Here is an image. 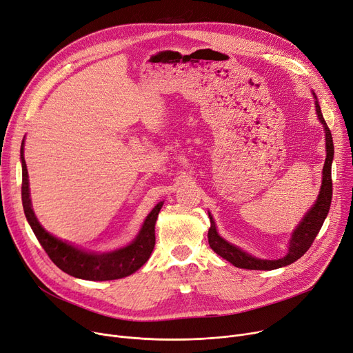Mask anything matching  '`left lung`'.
Returning <instances> with one entry per match:
<instances>
[{
    "mask_svg": "<svg viewBox=\"0 0 353 353\" xmlns=\"http://www.w3.org/2000/svg\"><path fill=\"white\" fill-rule=\"evenodd\" d=\"M316 98V95L314 94ZM318 99V98H316ZM316 105V114L323 123L325 128V137H326V159L323 165V178H322V186H321V192L319 196L315 202V205L307 211V214L303 216L302 222L298 225L296 230L292 234L291 238V245H289V252L281 259L275 261H266V259H258L251 256L250 254H246L241 251L239 248L231 245L230 242H226L222 239L215 228V222L212 216L210 215L211 219V228L208 231V242L212 250L222 256L223 259L230 261L232 265L236 268H243V269H254V271H272V269H278L286 265H291L295 261H298L301 256L305 255V252L309 250L310 245L314 243L318 232L321 231V228L323 225V221L329 212L330 208V201H332V159H334V141H332V134H330L329 127L326 125V122L323 119L322 111L318 101H315Z\"/></svg>",
    "mask_w": 353,
    "mask_h": 353,
    "instance_id": "8db88e82",
    "label": "left lung"
}]
</instances>
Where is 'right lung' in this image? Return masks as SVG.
Wrapping results in <instances>:
<instances>
[{
  "mask_svg": "<svg viewBox=\"0 0 353 353\" xmlns=\"http://www.w3.org/2000/svg\"><path fill=\"white\" fill-rule=\"evenodd\" d=\"M21 162H23V185L21 196L27 221L38 242L44 248L50 259L65 274L87 281H111L128 276L147 262L155 246V222L163 202H159L145 219L138 236L125 248L108 254H95L82 251L64 241L48 234L34 215L30 199L28 172L24 159V141L21 145Z\"/></svg>",
  "mask_w": 353,
  "mask_h": 353,
  "instance_id": "obj_1",
  "label": "right lung"
}]
</instances>
